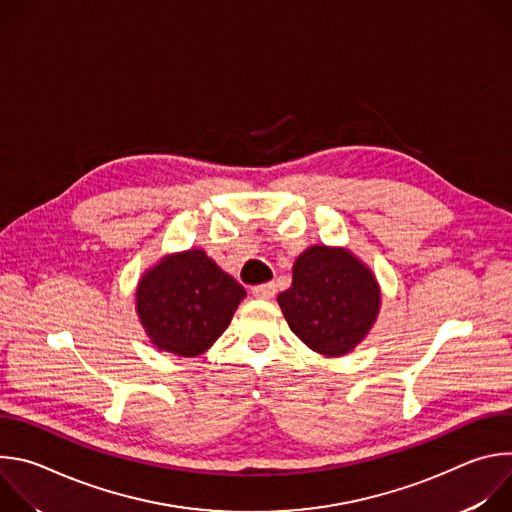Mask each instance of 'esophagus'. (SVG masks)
<instances>
[{
    "instance_id": "obj_1",
    "label": "esophagus",
    "mask_w": 512,
    "mask_h": 512,
    "mask_svg": "<svg viewBox=\"0 0 512 512\" xmlns=\"http://www.w3.org/2000/svg\"><path fill=\"white\" fill-rule=\"evenodd\" d=\"M251 291H253V296L259 298V300H271L275 296V285L273 283H261V285H255Z\"/></svg>"
}]
</instances>
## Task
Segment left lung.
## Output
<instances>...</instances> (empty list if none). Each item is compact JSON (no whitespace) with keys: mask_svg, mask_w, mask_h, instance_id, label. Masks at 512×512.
<instances>
[{"mask_svg":"<svg viewBox=\"0 0 512 512\" xmlns=\"http://www.w3.org/2000/svg\"><path fill=\"white\" fill-rule=\"evenodd\" d=\"M277 302L304 344L340 356L369 334L381 294L373 273L348 251L310 247L294 263V281Z\"/></svg>","mask_w":512,"mask_h":512,"instance_id":"obj_1","label":"left lung"}]
</instances>
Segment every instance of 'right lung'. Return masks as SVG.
I'll return each instance as SVG.
<instances>
[{"instance_id":"right-lung-1","label":"right lung","mask_w":512,"mask_h":512,"mask_svg":"<svg viewBox=\"0 0 512 512\" xmlns=\"http://www.w3.org/2000/svg\"><path fill=\"white\" fill-rule=\"evenodd\" d=\"M135 298L139 320L158 348L196 356L227 330L245 287L204 251L190 249L145 273Z\"/></svg>"}]
</instances>
